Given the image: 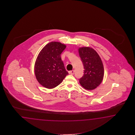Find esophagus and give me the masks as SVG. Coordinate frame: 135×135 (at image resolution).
<instances>
[{"mask_svg":"<svg viewBox=\"0 0 135 135\" xmlns=\"http://www.w3.org/2000/svg\"><path fill=\"white\" fill-rule=\"evenodd\" d=\"M69 73L71 75H74V70H71V71H69Z\"/></svg>","mask_w":135,"mask_h":135,"instance_id":"34e87169","label":"esophagus"}]
</instances>
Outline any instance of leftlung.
<instances>
[{
  "mask_svg": "<svg viewBox=\"0 0 135 135\" xmlns=\"http://www.w3.org/2000/svg\"><path fill=\"white\" fill-rule=\"evenodd\" d=\"M79 53L84 66V74L80 79V85L88 90L95 89L103 80V65L100 56L94 49L81 47Z\"/></svg>",
  "mask_w": 135,
  "mask_h": 135,
  "instance_id": "8db88e82",
  "label": "left lung"
}]
</instances>
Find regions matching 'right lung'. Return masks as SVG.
Segmentation results:
<instances>
[{
  "label": "right lung",
  "mask_w": 135,
  "mask_h": 135,
  "mask_svg": "<svg viewBox=\"0 0 135 135\" xmlns=\"http://www.w3.org/2000/svg\"><path fill=\"white\" fill-rule=\"evenodd\" d=\"M66 46L51 42L41 50L35 64V74L38 82L48 89L60 84L69 73L65 68L61 54Z\"/></svg>",
  "instance_id": "add662e5"
}]
</instances>
